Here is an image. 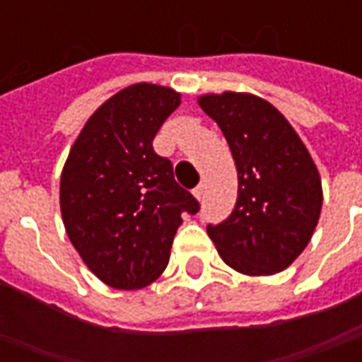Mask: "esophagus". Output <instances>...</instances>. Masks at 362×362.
<instances>
[{
  "label": "esophagus",
  "mask_w": 362,
  "mask_h": 362,
  "mask_svg": "<svg viewBox=\"0 0 362 362\" xmlns=\"http://www.w3.org/2000/svg\"><path fill=\"white\" fill-rule=\"evenodd\" d=\"M194 196H196L197 199H199V202L204 199V184H199V186H197V188L194 189Z\"/></svg>",
  "instance_id": "1"
}]
</instances>
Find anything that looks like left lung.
Returning a JSON list of instances; mask_svg holds the SVG:
<instances>
[{
    "mask_svg": "<svg viewBox=\"0 0 362 362\" xmlns=\"http://www.w3.org/2000/svg\"><path fill=\"white\" fill-rule=\"evenodd\" d=\"M219 124L236 173L233 213L207 235L223 262L244 275H273L310 243L322 211V182L310 153L275 106L248 93L199 96Z\"/></svg>",
    "mask_w": 362,
    "mask_h": 362,
    "instance_id": "1",
    "label": "left lung"
}]
</instances>
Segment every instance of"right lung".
<instances>
[{"label":"right lung","mask_w":362,"mask_h":362,"mask_svg":"<svg viewBox=\"0 0 362 362\" xmlns=\"http://www.w3.org/2000/svg\"><path fill=\"white\" fill-rule=\"evenodd\" d=\"M180 93L135 83L87 119L62 173L59 207L69 240L108 287L134 291L165 272L182 213L197 199L153 149Z\"/></svg>","instance_id":"1"}]
</instances>
